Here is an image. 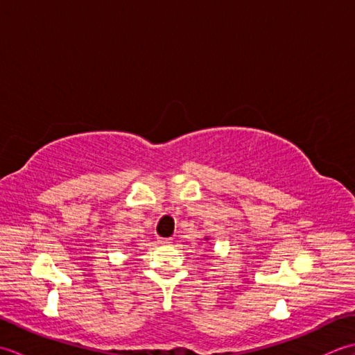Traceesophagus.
<instances>
[{
    "label": "esophagus",
    "mask_w": 355,
    "mask_h": 355,
    "mask_svg": "<svg viewBox=\"0 0 355 355\" xmlns=\"http://www.w3.org/2000/svg\"><path fill=\"white\" fill-rule=\"evenodd\" d=\"M171 238H158V244H163V245H166V244H171Z\"/></svg>",
    "instance_id": "esophagus-1"
}]
</instances>
